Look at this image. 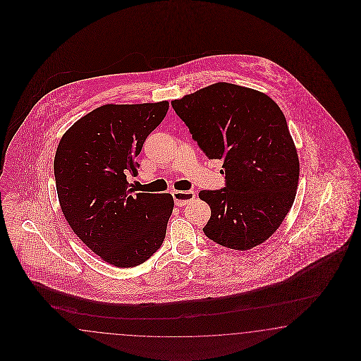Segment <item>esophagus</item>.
Here are the masks:
<instances>
[{
	"label": "esophagus",
	"mask_w": 361,
	"mask_h": 361,
	"mask_svg": "<svg viewBox=\"0 0 361 361\" xmlns=\"http://www.w3.org/2000/svg\"><path fill=\"white\" fill-rule=\"evenodd\" d=\"M172 196L175 198L177 207H184L196 198V193L193 190H175Z\"/></svg>",
	"instance_id": "34e87169"
}]
</instances>
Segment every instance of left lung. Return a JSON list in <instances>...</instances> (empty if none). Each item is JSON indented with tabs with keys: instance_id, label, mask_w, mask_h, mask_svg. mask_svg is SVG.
Wrapping results in <instances>:
<instances>
[{
	"instance_id": "8db88e82",
	"label": "left lung",
	"mask_w": 361,
	"mask_h": 361,
	"mask_svg": "<svg viewBox=\"0 0 361 361\" xmlns=\"http://www.w3.org/2000/svg\"><path fill=\"white\" fill-rule=\"evenodd\" d=\"M172 107L202 152L224 160L225 188L198 193L212 210L205 235L234 250L270 238L293 207L299 181L282 109L263 92L225 82L172 100Z\"/></svg>"
}]
</instances>
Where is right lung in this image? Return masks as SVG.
<instances>
[{
    "label": "right lung",
    "mask_w": 361,
    "mask_h": 361,
    "mask_svg": "<svg viewBox=\"0 0 361 361\" xmlns=\"http://www.w3.org/2000/svg\"><path fill=\"white\" fill-rule=\"evenodd\" d=\"M169 103L106 104L74 123L54 159L56 193L74 233L116 267H135L157 252L173 210L169 193H135L128 176Z\"/></svg>",
    "instance_id": "obj_1"
}]
</instances>
